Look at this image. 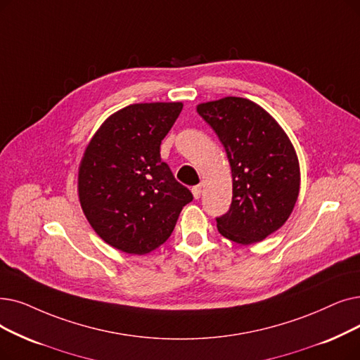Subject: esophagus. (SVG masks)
I'll return each instance as SVG.
<instances>
[{
    "label": "esophagus",
    "mask_w": 360,
    "mask_h": 360,
    "mask_svg": "<svg viewBox=\"0 0 360 360\" xmlns=\"http://www.w3.org/2000/svg\"><path fill=\"white\" fill-rule=\"evenodd\" d=\"M193 195H194V198H200L201 197V185H195V186H193Z\"/></svg>",
    "instance_id": "obj_1"
}]
</instances>
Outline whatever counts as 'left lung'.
<instances>
[{"label": "left lung", "mask_w": 360, "mask_h": 360, "mask_svg": "<svg viewBox=\"0 0 360 360\" xmlns=\"http://www.w3.org/2000/svg\"><path fill=\"white\" fill-rule=\"evenodd\" d=\"M197 112L221 139L232 172V202L216 217L217 229L233 243H259L285 224L299 197L294 147L276 120L247 98L202 103Z\"/></svg>", "instance_id": "1"}]
</instances>
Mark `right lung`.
Masks as SVG:
<instances>
[{"instance_id":"1","label":"right lung","mask_w":360,"mask_h":360,"mask_svg":"<svg viewBox=\"0 0 360 360\" xmlns=\"http://www.w3.org/2000/svg\"><path fill=\"white\" fill-rule=\"evenodd\" d=\"M182 103L131 104L92 136L79 166L77 191L88 222L112 247L147 255L174 231L193 201L160 158V144Z\"/></svg>"}]
</instances>
